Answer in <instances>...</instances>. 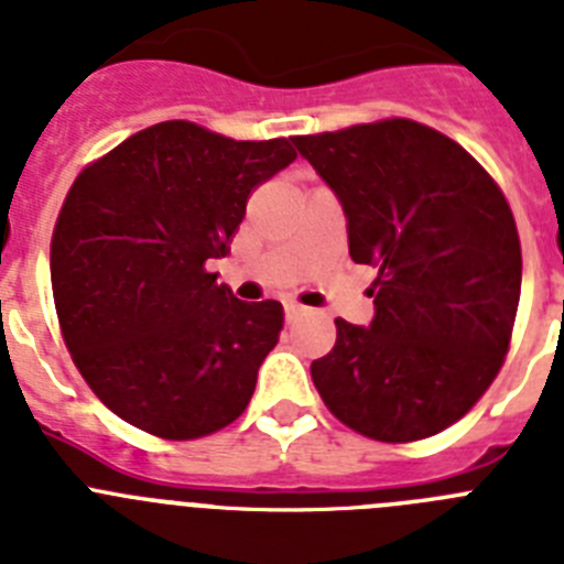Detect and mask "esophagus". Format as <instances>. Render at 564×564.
<instances>
[{"mask_svg": "<svg viewBox=\"0 0 564 564\" xmlns=\"http://www.w3.org/2000/svg\"><path fill=\"white\" fill-rule=\"evenodd\" d=\"M299 316H302V305H293V302H291V305H285V322H288V325H291V322H296Z\"/></svg>", "mask_w": 564, "mask_h": 564, "instance_id": "1", "label": "esophagus"}]
</instances>
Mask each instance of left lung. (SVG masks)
Masks as SVG:
<instances>
[{
  "mask_svg": "<svg viewBox=\"0 0 564 564\" xmlns=\"http://www.w3.org/2000/svg\"><path fill=\"white\" fill-rule=\"evenodd\" d=\"M293 147L338 194L352 262L378 271L372 325L336 318L333 350L311 364L318 395L372 441L449 430L511 347L522 251L506 194L460 143L410 118Z\"/></svg>",
  "mask_w": 564,
  "mask_h": 564,
  "instance_id": "obj_1",
  "label": "left lung"
}]
</instances>
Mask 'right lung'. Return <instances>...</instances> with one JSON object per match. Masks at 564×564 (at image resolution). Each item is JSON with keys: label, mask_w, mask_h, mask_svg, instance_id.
<instances>
[{"label": "right lung", "mask_w": 564, "mask_h": 564, "mask_svg": "<svg viewBox=\"0 0 564 564\" xmlns=\"http://www.w3.org/2000/svg\"><path fill=\"white\" fill-rule=\"evenodd\" d=\"M293 161L288 138L163 121L78 172L50 282L73 364L107 410L166 441L214 435L246 412L282 305L239 302L206 262L226 257L253 188Z\"/></svg>", "instance_id": "1"}]
</instances>
